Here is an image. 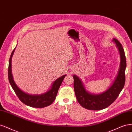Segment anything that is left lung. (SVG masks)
Wrapping results in <instances>:
<instances>
[{
    "instance_id": "left-lung-1",
    "label": "left lung",
    "mask_w": 132,
    "mask_h": 132,
    "mask_svg": "<svg viewBox=\"0 0 132 132\" xmlns=\"http://www.w3.org/2000/svg\"><path fill=\"white\" fill-rule=\"evenodd\" d=\"M112 41L118 47L121 56L120 67L113 83L107 90L100 94L88 93L77 76L73 75L74 90L76 98L83 108L90 110H100L108 108L116 100L125 84L126 58L124 50L119 41L113 38Z\"/></svg>"
}]
</instances>
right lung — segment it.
<instances>
[{
    "label": "right lung",
    "instance_id": "obj_1",
    "mask_svg": "<svg viewBox=\"0 0 132 132\" xmlns=\"http://www.w3.org/2000/svg\"><path fill=\"white\" fill-rule=\"evenodd\" d=\"M15 49V48L12 51L9 59V67H8V78H9L10 84H11L12 89H14L16 95L18 96L21 102H22L25 105L31 106V107L43 108L46 107V106H49L55 100V97L57 94L59 89L66 76V75L55 80L52 85V88L44 94L38 95L26 94L18 88L15 83L13 78H12V76L11 74V59Z\"/></svg>",
    "mask_w": 132,
    "mask_h": 132
}]
</instances>
